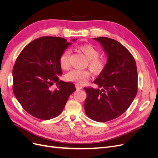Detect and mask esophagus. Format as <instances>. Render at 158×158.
Masks as SVG:
<instances>
[{
    "label": "esophagus",
    "instance_id": "34e87169",
    "mask_svg": "<svg viewBox=\"0 0 158 158\" xmlns=\"http://www.w3.org/2000/svg\"><path fill=\"white\" fill-rule=\"evenodd\" d=\"M76 89H82V86H80V85H78V84H76Z\"/></svg>",
    "mask_w": 158,
    "mask_h": 158
}]
</instances>
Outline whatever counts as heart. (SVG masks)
<instances>
[{"mask_svg": "<svg viewBox=\"0 0 158 158\" xmlns=\"http://www.w3.org/2000/svg\"><path fill=\"white\" fill-rule=\"evenodd\" d=\"M79 50L83 52L88 59V66L90 70L94 74H100L106 67V61L103 59L99 58V51L95 47L90 44H84L78 47ZM70 52L69 50L64 51L60 56L59 63L61 68L67 70L69 68V57ZM89 73L86 70L73 69L65 75V79L69 82L84 84L86 83Z\"/></svg>", "mask_w": 158, "mask_h": 158, "instance_id": "obj_1", "label": "heart"}]
</instances>
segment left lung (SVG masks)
I'll use <instances>...</instances> for the list:
<instances>
[{
	"mask_svg": "<svg viewBox=\"0 0 158 158\" xmlns=\"http://www.w3.org/2000/svg\"><path fill=\"white\" fill-rule=\"evenodd\" d=\"M93 39L102 46L107 63L94 81L98 88H84V110L91 119L103 123L121 116L130 107L138 90L137 68L133 56L117 41L102 37Z\"/></svg>",
	"mask_w": 158,
	"mask_h": 158,
	"instance_id": "obj_1",
	"label": "left lung"
}]
</instances>
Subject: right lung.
<instances>
[{"label":"right lung","mask_w":158,"mask_h":158,"mask_svg":"<svg viewBox=\"0 0 158 158\" xmlns=\"http://www.w3.org/2000/svg\"><path fill=\"white\" fill-rule=\"evenodd\" d=\"M71 44L62 37H41L27 45L18 56L12 70L13 92L31 115L41 120L57 117L76 90L74 84L59 80L63 74L60 56ZM54 83L56 87L52 89Z\"/></svg>","instance_id":"add662e5"}]
</instances>
